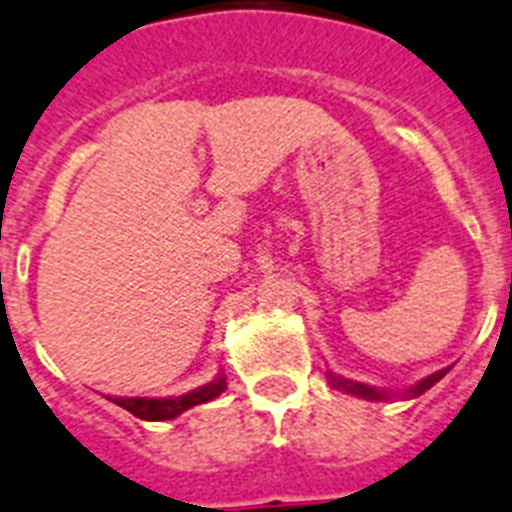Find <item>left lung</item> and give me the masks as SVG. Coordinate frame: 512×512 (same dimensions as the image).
<instances>
[{
    "instance_id": "obj_1",
    "label": "left lung",
    "mask_w": 512,
    "mask_h": 512,
    "mask_svg": "<svg viewBox=\"0 0 512 512\" xmlns=\"http://www.w3.org/2000/svg\"><path fill=\"white\" fill-rule=\"evenodd\" d=\"M447 371H450V368L431 373V376H426L423 381H418L413 389H407L402 397H418V394H423L426 389H431V386H434L439 378L447 376ZM328 381H331V386H336V389H342V392H347V394H355V397H365V400H386V392H378V389H373V386L357 384V381H350V378H342V376H334V373H328Z\"/></svg>"
}]
</instances>
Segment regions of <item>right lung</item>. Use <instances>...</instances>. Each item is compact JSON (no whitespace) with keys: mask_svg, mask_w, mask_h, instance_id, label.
<instances>
[{"mask_svg":"<svg viewBox=\"0 0 512 512\" xmlns=\"http://www.w3.org/2000/svg\"><path fill=\"white\" fill-rule=\"evenodd\" d=\"M226 389V378L218 376L210 384L199 386L194 392L181 394V397H165V400H144V397H112L115 405H120L123 410H128L131 415L141 418V421H170L176 418L184 410L194 405H202V402L215 400L220 392Z\"/></svg>","mask_w":512,"mask_h":512,"instance_id":"right-lung-1","label":"right lung"}]
</instances>
